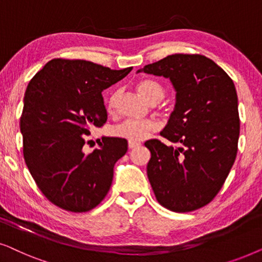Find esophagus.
I'll use <instances>...</instances> for the list:
<instances>
[{
	"label": "esophagus",
	"mask_w": 262,
	"mask_h": 262,
	"mask_svg": "<svg viewBox=\"0 0 262 262\" xmlns=\"http://www.w3.org/2000/svg\"><path fill=\"white\" fill-rule=\"evenodd\" d=\"M141 145V143L139 142H128V148L130 149H134L136 146H139Z\"/></svg>",
	"instance_id": "1"
}]
</instances>
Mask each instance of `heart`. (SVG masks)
<instances>
[{
    "instance_id": "obj_1",
    "label": "heart",
    "mask_w": 262,
    "mask_h": 262,
    "mask_svg": "<svg viewBox=\"0 0 262 262\" xmlns=\"http://www.w3.org/2000/svg\"><path fill=\"white\" fill-rule=\"evenodd\" d=\"M138 92L141 93L143 98L150 103H157L164 98L166 91L163 85L155 80H142L137 84ZM119 92H114L107 100V110L112 113L116 110V105L119 98ZM157 128V125L152 120H124L117 126L112 128L113 136L119 138L127 139L130 142H139L145 139L148 136Z\"/></svg>"
}]
</instances>
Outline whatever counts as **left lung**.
Returning a JSON list of instances; mask_svg holds the SVG:
<instances>
[{"instance_id": "left-lung-1", "label": "left lung", "mask_w": 262, "mask_h": 262, "mask_svg": "<svg viewBox=\"0 0 262 262\" xmlns=\"http://www.w3.org/2000/svg\"><path fill=\"white\" fill-rule=\"evenodd\" d=\"M144 71L169 78L175 107L159 139L145 142L151 152L146 173L161 205L174 212L205 206L223 186L237 154L239 118L234 82L202 55L167 56Z\"/></svg>"}]
</instances>
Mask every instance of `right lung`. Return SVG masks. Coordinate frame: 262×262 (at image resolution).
Wrapping results in <instances>:
<instances>
[{"instance_id":"1","label":"right lung","mask_w":262,"mask_h":262,"mask_svg":"<svg viewBox=\"0 0 262 262\" xmlns=\"http://www.w3.org/2000/svg\"><path fill=\"white\" fill-rule=\"evenodd\" d=\"M131 70L56 58L28 83L20 118L24 159L39 189L55 205L85 212L108 193L114 164L126 154L127 141L102 137L98 149L85 152V136L107 120L103 89Z\"/></svg>"}]
</instances>
